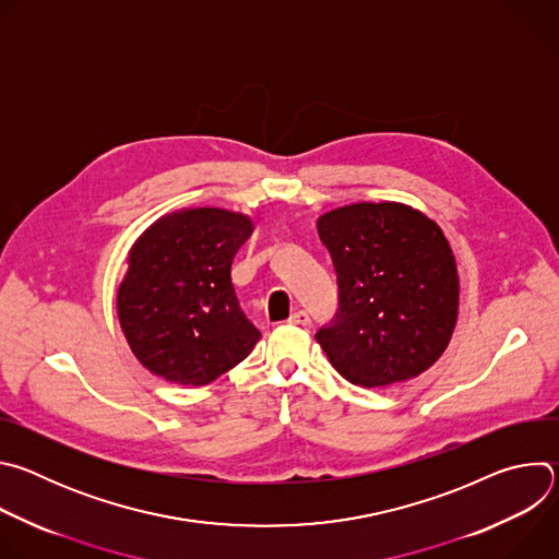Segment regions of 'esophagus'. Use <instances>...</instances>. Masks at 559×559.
<instances>
[{
    "mask_svg": "<svg viewBox=\"0 0 559 559\" xmlns=\"http://www.w3.org/2000/svg\"><path fill=\"white\" fill-rule=\"evenodd\" d=\"M289 323L292 325H300V328H309L311 325V316L305 309H298L289 316Z\"/></svg>",
    "mask_w": 559,
    "mask_h": 559,
    "instance_id": "34e87169",
    "label": "esophagus"
}]
</instances>
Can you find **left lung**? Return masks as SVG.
<instances>
[{"mask_svg":"<svg viewBox=\"0 0 559 559\" xmlns=\"http://www.w3.org/2000/svg\"><path fill=\"white\" fill-rule=\"evenodd\" d=\"M338 309L316 332L336 371L386 386L427 371L457 318L455 259L442 229L403 203H356L318 218Z\"/></svg>","mask_w":559,"mask_h":559,"instance_id":"8db88e82","label":"left lung"}]
</instances>
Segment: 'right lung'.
<instances>
[{
    "instance_id": "right-lung-1",
    "label": "right lung",
    "mask_w": 559,
    "mask_h": 559,
    "mask_svg": "<svg viewBox=\"0 0 559 559\" xmlns=\"http://www.w3.org/2000/svg\"><path fill=\"white\" fill-rule=\"evenodd\" d=\"M252 229L243 214L197 207L134 243L117 309L130 349L154 376L201 386L254 349L261 332L231 285V261Z\"/></svg>"
}]
</instances>
